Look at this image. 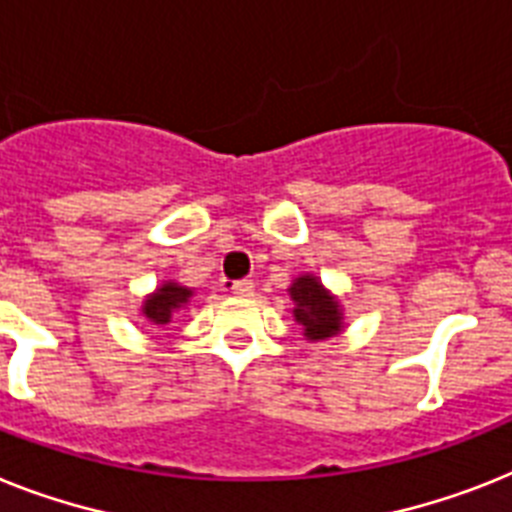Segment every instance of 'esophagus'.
<instances>
[{"mask_svg": "<svg viewBox=\"0 0 512 512\" xmlns=\"http://www.w3.org/2000/svg\"><path fill=\"white\" fill-rule=\"evenodd\" d=\"M231 291H234L236 296H249L252 291H255V283L249 281V278H242V281L231 283Z\"/></svg>", "mask_w": 512, "mask_h": 512, "instance_id": "esophagus-1", "label": "esophagus"}]
</instances>
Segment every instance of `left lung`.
Instances as JSON below:
<instances>
[{"instance_id":"8db88e82","label":"left lung","mask_w":512,"mask_h":512,"mask_svg":"<svg viewBox=\"0 0 512 512\" xmlns=\"http://www.w3.org/2000/svg\"><path fill=\"white\" fill-rule=\"evenodd\" d=\"M294 317L307 341H328L343 330L341 302L315 276H299L289 289Z\"/></svg>"}]
</instances>
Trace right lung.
Returning a JSON list of instances; mask_svg holds the SVG:
<instances>
[{"label":"right lung","mask_w":512,"mask_h":512,"mask_svg":"<svg viewBox=\"0 0 512 512\" xmlns=\"http://www.w3.org/2000/svg\"><path fill=\"white\" fill-rule=\"evenodd\" d=\"M190 296L192 289H187V286H179L174 281L161 283L153 294L145 296L143 315L148 317L150 325L163 328L166 322H171V315H174L176 309H182L184 304L190 302Z\"/></svg>","instance_id":"add662e5"}]
</instances>
